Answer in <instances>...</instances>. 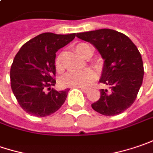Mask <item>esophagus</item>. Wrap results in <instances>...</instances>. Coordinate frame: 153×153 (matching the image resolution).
Here are the masks:
<instances>
[{"label":"esophagus","instance_id":"34e87169","mask_svg":"<svg viewBox=\"0 0 153 153\" xmlns=\"http://www.w3.org/2000/svg\"><path fill=\"white\" fill-rule=\"evenodd\" d=\"M79 88H80V90H81L83 92H85V93H87V92H89L90 91L89 88H85V87H79Z\"/></svg>","mask_w":153,"mask_h":153}]
</instances>
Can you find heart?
<instances>
[{
    "mask_svg": "<svg viewBox=\"0 0 153 153\" xmlns=\"http://www.w3.org/2000/svg\"><path fill=\"white\" fill-rule=\"evenodd\" d=\"M74 49L76 50L77 53L84 58H89L92 54V50L91 49V47L86 43H78L75 45ZM55 64H56V68L58 71H61L62 69L61 56H57ZM94 68L97 70L101 68L100 65L98 63H94ZM95 78H96L95 73L91 69L87 68V69H84L82 71H74V72L67 73L61 79V83L64 86L86 87L95 80Z\"/></svg>",
    "mask_w": 153,
    "mask_h": 153,
    "instance_id": "1",
    "label": "heart"
}]
</instances>
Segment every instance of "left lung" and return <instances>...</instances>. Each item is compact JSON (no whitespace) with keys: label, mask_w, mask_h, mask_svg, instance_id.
<instances>
[{"label":"left lung","mask_w":153,"mask_h":153,"mask_svg":"<svg viewBox=\"0 0 153 153\" xmlns=\"http://www.w3.org/2000/svg\"><path fill=\"white\" fill-rule=\"evenodd\" d=\"M76 37L95 46L103 59L101 83L110 90H100L99 99L91 104L104 116H116L128 109L142 85L144 67L141 55L128 37L111 29L77 33Z\"/></svg>","instance_id":"obj_1"}]
</instances>
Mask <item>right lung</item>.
Here are the masks:
<instances>
[{
    "label": "right lung",
    "instance_id": "right-lung-1",
    "mask_svg": "<svg viewBox=\"0 0 153 153\" xmlns=\"http://www.w3.org/2000/svg\"><path fill=\"white\" fill-rule=\"evenodd\" d=\"M75 35L42 33L26 42L17 53L11 66V88L26 113L37 117L50 116L64 103L69 89L51 88L56 84V53Z\"/></svg>",
    "mask_w": 153,
    "mask_h": 153
}]
</instances>
